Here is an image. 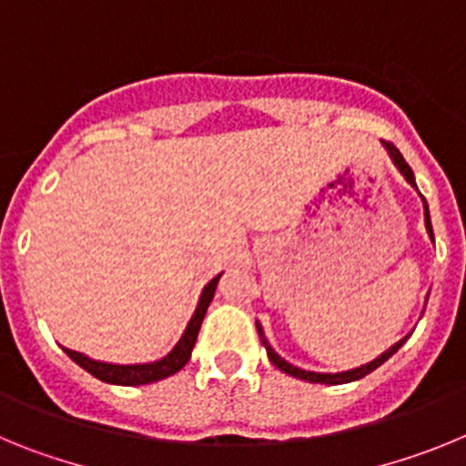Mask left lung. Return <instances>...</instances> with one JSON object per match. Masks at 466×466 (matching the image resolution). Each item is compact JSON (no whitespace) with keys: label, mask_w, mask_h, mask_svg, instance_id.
Instances as JSON below:
<instances>
[{"label":"left lung","mask_w":466,"mask_h":466,"mask_svg":"<svg viewBox=\"0 0 466 466\" xmlns=\"http://www.w3.org/2000/svg\"><path fill=\"white\" fill-rule=\"evenodd\" d=\"M382 144H385L387 154H390V158L394 160V166L399 167V172H401V175L406 177V182H409L410 187H413L415 191H418V187H415L413 170H410L409 163L403 160L401 151H399L392 142H382ZM420 198H422V193H420ZM422 205H425V226H427V233H430V238H431V240H434V230H431V221H430V208H427V200H425V198H422ZM257 331H258V339H261V345H263V348H266V352H268V360L273 361L275 366H278L279 371L287 373V376L300 378V380L322 382V385H343V382H352V380H360V378L369 376V373H371V371H376L378 366L385 364V361L390 360V357H392L394 352H397V350L401 348L403 343H406V339H409V336H403V339L399 340V343H394L392 348L385 350V352H382V355L378 357V360L369 361V364L360 366V369H352V371H343V373H315V371H303V369H299V366L289 364V361H284L282 357H279L278 352H275V350L270 348L268 339H266V333H263L261 324H258V322H257Z\"/></svg>","instance_id":"1"}]
</instances>
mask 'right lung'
Segmentation results:
<instances>
[{
  "instance_id": "add662e5",
  "label": "right lung",
  "mask_w": 466,
  "mask_h": 466,
  "mask_svg": "<svg viewBox=\"0 0 466 466\" xmlns=\"http://www.w3.org/2000/svg\"><path fill=\"white\" fill-rule=\"evenodd\" d=\"M219 278H221V273L205 284V289H203V294H200V300H198V308H196V312H193L187 331H184V336L179 339V343L172 348L170 355H166L163 360L151 361V364L123 366V364H106V361H95V360H90V357L76 352V350H67V348H63V350L67 352L69 357H72V361H76V364H79L81 369H86L90 376H95L97 380H102V382H109V385L130 387V385H149V382L163 380V378L172 376V373L182 371L184 366H187V361L191 360V350H193V345H196L198 331H200V324H203L205 312H208L209 303H212L214 289H217V282H219Z\"/></svg>"
}]
</instances>
